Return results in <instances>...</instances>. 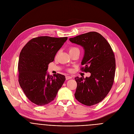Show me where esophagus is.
I'll use <instances>...</instances> for the list:
<instances>
[{
    "label": "esophagus",
    "instance_id": "34e87169",
    "mask_svg": "<svg viewBox=\"0 0 134 134\" xmlns=\"http://www.w3.org/2000/svg\"><path fill=\"white\" fill-rule=\"evenodd\" d=\"M72 79V77H71V76H66V80H69V79Z\"/></svg>",
    "mask_w": 134,
    "mask_h": 134
}]
</instances>
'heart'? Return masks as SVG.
I'll return each mask as SVG.
<instances>
[{"label":"heart","mask_w":134,"mask_h":134,"mask_svg":"<svg viewBox=\"0 0 134 134\" xmlns=\"http://www.w3.org/2000/svg\"><path fill=\"white\" fill-rule=\"evenodd\" d=\"M69 51L70 53L76 52V51H79L80 52V49L77 48V47H71L69 48Z\"/></svg>","instance_id":"heart-1"}]
</instances>
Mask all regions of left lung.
I'll use <instances>...</instances> for the list:
<instances>
[{"label": "left lung", "instance_id": "left-lung-1", "mask_svg": "<svg viewBox=\"0 0 134 134\" xmlns=\"http://www.w3.org/2000/svg\"><path fill=\"white\" fill-rule=\"evenodd\" d=\"M69 41L84 49L81 63L84 66L81 70L91 73L89 77L75 78L77 82L75 97L87 106L98 104L105 98L113 84L116 60L113 50L105 38L96 32L70 38Z\"/></svg>", "mask_w": 134, "mask_h": 134}]
</instances>
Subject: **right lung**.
Segmentation results:
<instances>
[{"label": "right lung", "instance_id": "add662e5", "mask_svg": "<svg viewBox=\"0 0 134 134\" xmlns=\"http://www.w3.org/2000/svg\"><path fill=\"white\" fill-rule=\"evenodd\" d=\"M67 37L39 36L23 48L18 64V82L26 97L37 105L52 101L62 87L65 76L47 74L48 65L67 40Z\"/></svg>", "mask_w": 134, "mask_h": 134}]
</instances>
